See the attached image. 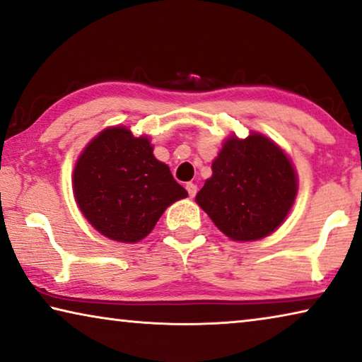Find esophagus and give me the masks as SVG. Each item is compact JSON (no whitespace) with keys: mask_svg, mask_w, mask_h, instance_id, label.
I'll return each mask as SVG.
<instances>
[{"mask_svg":"<svg viewBox=\"0 0 362 362\" xmlns=\"http://www.w3.org/2000/svg\"><path fill=\"white\" fill-rule=\"evenodd\" d=\"M187 192L190 194V198H194V194L198 192V187L194 183H187Z\"/></svg>","mask_w":362,"mask_h":362,"instance_id":"34e87169","label":"esophagus"}]
</instances>
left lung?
<instances>
[{
	"label": "left lung",
	"mask_w": 362,
	"mask_h": 362,
	"mask_svg": "<svg viewBox=\"0 0 362 362\" xmlns=\"http://www.w3.org/2000/svg\"><path fill=\"white\" fill-rule=\"evenodd\" d=\"M212 175L194 202L233 242H256L282 226L298 194V174L266 135H228L212 160Z\"/></svg>",
	"instance_id": "1"
}]
</instances>
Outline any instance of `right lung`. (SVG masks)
<instances>
[{
  "instance_id": "right-lung-1",
  "label": "right lung",
  "mask_w": 362,
  "mask_h": 362,
  "mask_svg": "<svg viewBox=\"0 0 362 362\" xmlns=\"http://www.w3.org/2000/svg\"><path fill=\"white\" fill-rule=\"evenodd\" d=\"M72 190L91 227L120 243L140 242L172 203L188 197L169 165L154 158L150 136H135L125 125L88 141L74 168Z\"/></svg>"
}]
</instances>
